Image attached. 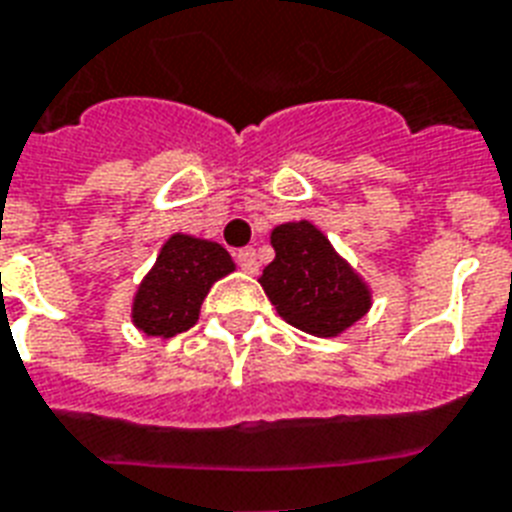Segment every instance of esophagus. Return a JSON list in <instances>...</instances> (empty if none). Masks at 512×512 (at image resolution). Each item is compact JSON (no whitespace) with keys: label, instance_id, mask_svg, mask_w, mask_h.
Here are the masks:
<instances>
[{"label":"esophagus","instance_id":"obj_1","mask_svg":"<svg viewBox=\"0 0 512 512\" xmlns=\"http://www.w3.org/2000/svg\"><path fill=\"white\" fill-rule=\"evenodd\" d=\"M235 259L237 264H240V269L248 272V275L259 272V259H256V251H253V248H240V251L235 253Z\"/></svg>","mask_w":512,"mask_h":512}]
</instances>
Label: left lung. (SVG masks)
<instances>
[{"label":"left lung","instance_id":"1","mask_svg":"<svg viewBox=\"0 0 512 512\" xmlns=\"http://www.w3.org/2000/svg\"><path fill=\"white\" fill-rule=\"evenodd\" d=\"M272 248L275 261L264 267L261 285L285 323L312 336H336L366 315L368 288L310 221L277 227Z\"/></svg>","mask_w":512,"mask_h":512}]
</instances>
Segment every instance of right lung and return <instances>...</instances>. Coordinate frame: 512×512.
<instances>
[{
    "label": "right lung",
    "mask_w": 512,
    "mask_h": 512,
    "mask_svg": "<svg viewBox=\"0 0 512 512\" xmlns=\"http://www.w3.org/2000/svg\"><path fill=\"white\" fill-rule=\"evenodd\" d=\"M235 269L219 243L173 235L162 245L157 264L138 288L133 320L149 336L184 334L200 318L211 285Z\"/></svg>",
    "instance_id": "right-lung-1"
}]
</instances>
